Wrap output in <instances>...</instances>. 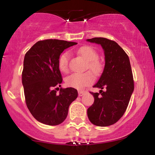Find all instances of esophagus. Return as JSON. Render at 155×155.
Here are the masks:
<instances>
[{"label":"esophagus","instance_id":"obj_1","mask_svg":"<svg viewBox=\"0 0 155 155\" xmlns=\"http://www.w3.org/2000/svg\"><path fill=\"white\" fill-rule=\"evenodd\" d=\"M84 93H86V91H84V90H80V91H78V95H79L80 97L82 96V95H83Z\"/></svg>","mask_w":155,"mask_h":155}]
</instances>
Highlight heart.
<instances>
[{"instance_id": "heart-1", "label": "heart", "mask_w": 155, "mask_h": 155, "mask_svg": "<svg viewBox=\"0 0 155 155\" xmlns=\"http://www.w3.org/2000/svg\"><path fill=\"white\" fill-rule=\"evenodd\" d=\"M78 54L87 61L86 68L93 75H97L102 71V64L98 60V53L90 46H83L78 50ZM70 54L68 52L62 54L58 59L59 70L63 73L68 71ZM94 82V78L90 73H73L65 79V82L68 87L81 90L90 85Z\"/></svg>"}]
</instances>
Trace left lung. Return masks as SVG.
<instances>
[{
    "label": "left lung",
    "mask_w": 155,
    "mask_h": 155,
    "mask_svg": "<svg viewBox=\"0 0 155 155\" xmlns=\"http://www.w3.org/2000/svg\"><path fill=\"white\" fill-rule=\"evenodd\" d=\"M87 41L102 46L105 55V66L99 81L94 87L100 88L99 93H90L94 101L87 109V116L92 124L109 126L116 124L124 116L134 90V81L128 56L112 40L94 37ZM106 89L105 91L102 90Z\"/></svg>",
    "instance_id": "1"
}]
</instances>
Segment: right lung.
<instances>
[{"label": "right lung", "instance_id": "add662e5", "mask_svg": "<svg viewBox=\"0 0 155 155\" xmlns=\"http://www.w3.org/2000/svg\"><path fill=\"white\" fill-rule=\"evenodd\" d=\"M76 42L58 39L39 41L26 53L22 82L25 102L35 119L48 126L64 121L71 104L78 97L75 88H60L63 81L58 59L65 48Z\"/></svg>", "mask_w": 155, "mask_h": 155}]
</instances>
